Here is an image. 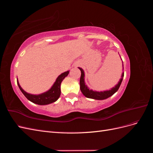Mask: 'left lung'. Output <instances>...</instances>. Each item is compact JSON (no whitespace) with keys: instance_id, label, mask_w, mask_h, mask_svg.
<instances>
[{"instance_id":"8db88e82","label":"left lung","mask_w":153,"mask_h":153,"mask_svg":"<svg viewBox=\"0 0 153 153\" xmlns=\"http://www.w3.org/2000/svg\"><path fill=\"white\" fill-rule=\"evenodd\" d=\"M81 71V76H80V90L82 92V94H84L85 97L88 98H92V99H94V100H105L109 98L110 96H112L115 92H116L119 88L121 84V82L123 81V78L124 77V73L122 74L121 78L120 81L118 82V84L115 85L114 87H113L112 89H111L110 90L108 91H106L103 92H97V91H94L92 90H90L89 88L85 85V82H84V72L83 71V69L80 68H78ZM123 69H124V66H123Z\"/></svg>"}]
</instances>
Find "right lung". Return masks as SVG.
<instances>
[{"label":"right lung","mask_w":153,"mask_h":153,"mask_svg":"<svg viewBox=\"0 0 153 153\" xmlns=\"http://www.w3.org/2000/svg\"><path fill=\"white\" fill-rule=\"evenodd\" d=\"M69 71H66L61 75H60L58 78H57L56 81L54 83L51 89L39 95H33L27 93L25 91H24L20 87L19 83H18L17 80V84L18 87H19L20 91L26 98L32 101V103H34L38 105H48L50 103H52L53 102H55V101H57L61 95V84L62 81L64 79V78L68 76Z\"/></svg>","instance_id":"1"}]
</instances>
